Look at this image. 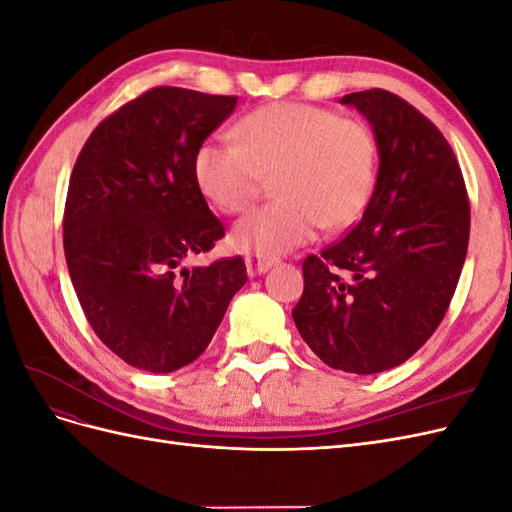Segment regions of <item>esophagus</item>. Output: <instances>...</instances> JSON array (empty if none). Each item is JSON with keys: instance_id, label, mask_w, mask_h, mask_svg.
Wrapping results in <instances>:
<instances>
[{"instance_id": "esophagus-1", "label": "esophagus", "mask_w": 512, "mask_h": 512, "mask_svg": "<svg viewBox=\"0 0 512 512\" xmlns=\"http://www.w3.org/2000/svg\"><path fill=\"white\" fill-rule=\"evenodd\" d=\"M273 265H275L273 258H260V256H247L245 258V269H247V275H250V277L267 273Z\"/></svg>"}]
</instances>
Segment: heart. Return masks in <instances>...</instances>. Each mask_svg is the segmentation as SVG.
<instances>
[{"instance_id":"heart-1","label":"heart","mask_w":512,"mask_h":512,"mask_svg":"<svg viewBox=\"0 0 512 512\" xmlns=\"http://www.w3.org/2000/svg\"><path fill=\"white\" fill-rule=\"evenodd\" d=\"M235 141L196 149L194 179L209 203L241 213L275 175L271 205L247 213L230 230L239 252L273 258L309 243L322 228H344L374 192L378 149L363 121L299 102L262 106L243 117Z\"/></svg>"}]
</instances>
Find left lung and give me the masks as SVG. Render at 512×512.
<instances>
[{
    "mask_svg": "<svg viewBox=\"0 0 512 512\" xmlns=\"http://www.w3.org/2000/svg\"><path fill=\"white\" fill-rule=\"evenodd\" d=\"M339 102L374 130L378 177L361 222L305 258L292 318L322 363L369 376L438 329L466 262L470 205L451 145L414 106L384 89Z\"/></svg>",
    "mask_w": 512,
    "mask_h": 512,
    "instance_id": "left-lung-1",
    "label": "left lung"
}]
</instances>
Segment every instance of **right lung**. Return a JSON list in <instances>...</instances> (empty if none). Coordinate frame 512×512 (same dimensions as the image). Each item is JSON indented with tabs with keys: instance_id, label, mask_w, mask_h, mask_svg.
<instances>
[{
	"instance_id": "right-lung-1",
	"label": "right lung",
	"mask_w": 512,
	"mask_h": 512,
	"mask_svg": "<svg viewBox=\"0 0 512 512\" xmlns=\"http://www.w3.org/2000/svg\"><path fill=\"white\" fill-rule=\"evenodd\" d=\"M235 106V96L149 89L91 132L72 170L64 252L76 297L102 342L151 374L196 361L247 282L241 256L185 267L224 237L194 156Z\"/></svg>"
}]
</instances>
